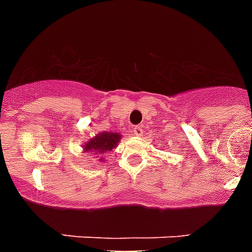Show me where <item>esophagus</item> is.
<instances>
[{
    "instance_id": "1",
    "label": "esophagus",
    "mask_w": 252,
    "mask_h": 252,
    "mask_svg": "<svg viewBox=\"0 0 252 252\" xmlns=\"http://www.w3.org/2000/svg\"><path fill=\"white\" fill-rule=\"evenodd\" d=\"M133 133H134V134H136L137 137L142 136V134H143V129H142V126H133Z\"/></svg>"
}]
</instances>
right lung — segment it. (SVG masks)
Returning <instances> with one entry per match:
<instances>
[{
	"label": "right lung",
	"instance_id": "right-lung-1",
	"mask_svg": "<svg viewBox=\"0 0 252 252\" xmlns=\"http://www.w3.org/2000/svg\"><path fill=\"white\" fill-rule=\"evenodd\" d=\"M120 134L115 132H101L90 141H87L83 145V150L86 152H94V154H105L111 151L118 146L120 141ZM103 158H101L102 161Z\"/></svg>",
	"mask_w": 252,
	"mask_h": 252
}]
</instances>
